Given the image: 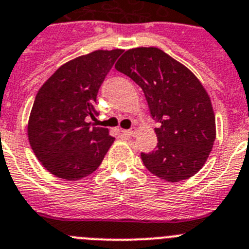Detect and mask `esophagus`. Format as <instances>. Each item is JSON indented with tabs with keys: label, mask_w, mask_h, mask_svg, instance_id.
Masks as SVG:
<instances>
[{
	"label": "esophagus",
	"mask_w": 249,
	"mask_h": 249,
	"mask_svg": "<svg viewBox=\"0 0 249 249\" xmlns=\"http://www.w3.org/2000/svg\"><path fill=\"white\" fill-rule=\"evenodd\" d=\"M123 134H124L125 136H135L136 135V130L135 129L123 130Z\"/></svg>",
	"instance_id": "1"
}]
</instances>
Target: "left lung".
I'll return each mask as SVG.
<instances>
[{
  "instance_id": "obj_1",
  "label": "left lung",
  "mask_w": 249,
  "mask_h": 249,
  "mask_svg": "<svg viewBox=\"0 0 249 249\" xmlns=\"http://www.w3.org/2000/svg\"><path fill=\"white\" fill-rule=\"evenodd\" d=\"M116 71L141 87L155 127L156 150L141 152L145 167L169 182L200 171L213 147L216 119L211 99L196 75L156 47L129 49Z\"/></svg>"
}]
</instances>
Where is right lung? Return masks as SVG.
<instances>
[{"label":"right lung","mask_w":249,"mask_h":249,"mask_svg":"<svg viewBox=\"0 0 249 249\" xmlns=\"http://www.w3.org/2000/svg\"><path fill=\"white\" fill-rule=\"evenodd\" d=\"M123 49H98L69 60L46 80L28 119L35 155L54 176L75 181L99 167L115 139L107 127L91 126L102 83Z\"/></svg>","instance_id":"right-lung-1"}]
</instances>
